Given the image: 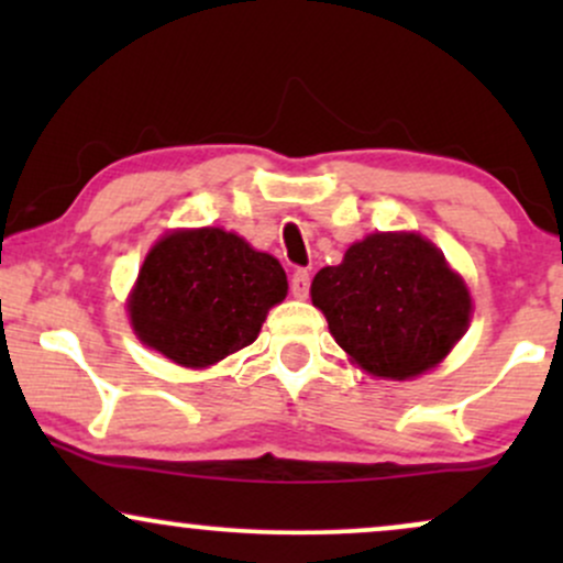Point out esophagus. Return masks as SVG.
<instances>
[{"label": "esophagus", "instance_id": "34e87169", "mask_svg": "<svg viewBox=\"0 0 563 563\" xmlns=\"http://www.w3.org/2000/svg\"><path fill=\"white\" fill-rule=\"evenodd\" d=\"M290 294H294L296 299H303V296L309 294V273H307V269H296V273L290 275Z\"/></svg>", "mask_w": 563, "mask_h": 563}]
</instances>
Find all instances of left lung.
<instances>
[{
    "label": "left lung",
    "mask_w": 563,
    "mask_h": 563,
    "mask_svg": "<svg viewBox=\"0 0 563 563\" xmlns=\"http://www.w3.org/2000/svg\"><path fill=\"white\" fill-rule=\"evenodd\" d=\"M309 294L352 363L394 380L437 367L471 320L466 283L418 232H373L349 245Z\"/></svg>",
    "instance_id": "left-lung-1"
}]
</instances>
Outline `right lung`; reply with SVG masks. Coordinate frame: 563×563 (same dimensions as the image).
I'll return each mask as SVG.
<instances>
[{"label":"right lung","instance_id":"1","mask_svg":"<svg viewBox=\"0 0 563 563\" xmlns=\"http://www.w3.org/2000/svg\"><path fill=\"white\" fill-rule=\"evenodd\" d=\"M286 294L280 262L235 232L174 230L142 262L129 320L142 344L172 363L209 367L254 344Z\"/></svg>","mask_w":563,"mask_h":563}]
</instances>
